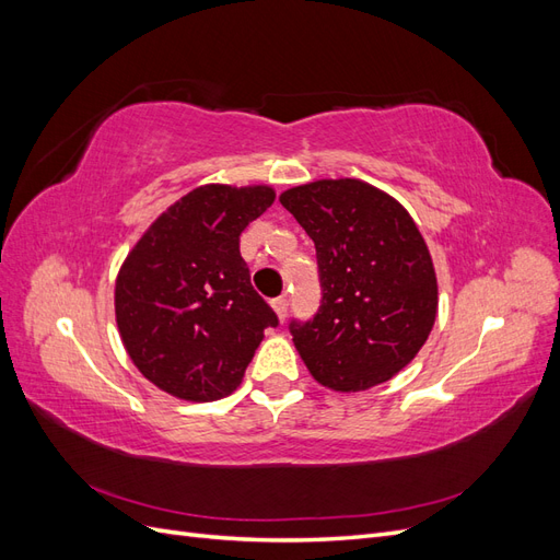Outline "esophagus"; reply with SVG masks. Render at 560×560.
I'll return each mask as SVG.
<instances>
[{"label":"esophagus","mask_w":560,"mask_h":560,"mask_svg":"<svg viewBox=\"0 0 560 560\" xmlns=\"http://www.w3.org/2000/svg\"><path fill=\"white\" fill-rule=\"evenodd\" d=\"M270 306H273V311H276L278 319H284L287 308H290V299H287V296H278V299L270 301Z\"/></svg>","instance_id":"1"}]
</instances>
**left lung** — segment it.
<instances>
[{"instance_id":"1","label":"left lung","mask_w":560,"mask_h":560,"mask_svg":"<svg viewBox=\"0 0 560 560\" xmlns=\"http://www.w3.org/2000/svg\"><path fill=\"white\" fill-rule=\"evenodd\" d=\"M317 252L322 306L294 346L334 393L397 376L434 327L439 290L430 249L399 200L369 182L315 179L280 194Z\"/></svg>"}]
</instances>
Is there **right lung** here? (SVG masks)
I'll list each match as a JSON object with an SVG mask.
<instances>
[{
	"mask_svg": "<svg viewBox=\"0 0 560 560\" xmlns=\"http://www.w3.org/2000/svg\"><path fill=\"white\" fill-rule=\"evenodd\" d=\"M273 200L268 184H202L159 214L118 268V336L163 393L186 401L231 395L264 329L278 325L241 257V233Z\"/></svg>",
	"mask_w": 560,
	"mask_h": 560,
	"instance_id": "obj_1",
	"label": "right lung"
}]
</instances>
